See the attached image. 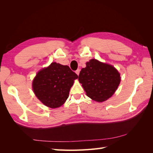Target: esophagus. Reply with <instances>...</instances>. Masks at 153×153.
Wrapping results in <instances>:
<instances>
[{
    "label": "esophagus",
    "instance_id": "obj_1",
    "mask_svg": "<svg viewBox=\"0 0 153 153\" xmlns=\"http://www.w3.org/2000/svg\"><path fill=\"white\" fill-rule=\"evenodd\" d=\"M79 72H80V70L79 69H77L76 71V73L77 74V76H79Z\"/></svg>",
    "mask_w": 153,
    "mask_h": 153
}]
</instances>
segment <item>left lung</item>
Masks as SVG:
<instances>
[{"label":"left lung","instance_id":"1","mask_svg":"<svg viewBox=\"0 0 153 153\" xmlns=\"http://www.w3.org/2000/svg\"><path fill=\"white\" fill-rule=\"evenodd\" d=\"M78 79L89 98L102 102L116 91L120 83V75L111 65L91 59L81 70Z\"/></svg>","mask_w":153,"mask_h":153}]
</instances>
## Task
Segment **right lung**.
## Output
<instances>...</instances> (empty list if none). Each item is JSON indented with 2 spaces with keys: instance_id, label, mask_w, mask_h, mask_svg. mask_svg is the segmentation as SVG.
Wrapping results in <instances>:
<instances>
[{
  "instance_id": "add662e5",
  "label": "right lung",
  "mask_w": 153,
  "mask_h": 153,
  "mask_svg": "<svg viewBox=\"0 0 153 153\" xmlns=\"http://www.w3.org/2000/svg\"><path fill=\"white\" fill-rule=\"evenodd\" d=\"M77 77L68 66L53 62L36 75L33 81L34 93L45 106L58 108L68 98L74 81Z\"/></svg>"
}]
</instances>
